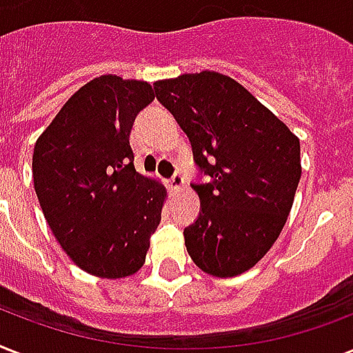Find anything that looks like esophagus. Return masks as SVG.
<instances>
[{
    "instance_id": "esophagus-1",
    "label": "esophagus",
    "mask_w": 353,
    "mask_h": 353,
    "mask_svg": "<svg viewBox=\"0 0 353 353\" xmlns=\"http://www.w3.org/2000/svg\"><path fill=\"white\" fill-rule=\"evenodd\" d=\"M168 183H170L172 190H181L183 185H185V179H183V176L179 174V172H176V174L170 177V181Z\"/></svg>"
}]
</instances>
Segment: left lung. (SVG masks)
Returning a JSON list of instances; mask_svg holds the SVG:
<instances>
[{"label": "left lung", "mask_w": 353, "mask_h": 353, "mask_svg": "<svg viewBox=\"0 0 353 353\" xmlns=\"http://www.w3.org/2000/svg\"><path fill=\"white\" fill-rule=\"evenodd\" d=\"M155 97L192 144L209 183H196L201 209L185 245L212 276L245 273L271 249L301 181L295 133L236 80L216 71L154 84Z\"/></svg>", "instance_id": "8db88e82"}]
</instances>
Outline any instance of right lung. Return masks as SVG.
Returning a JSON list of instances; mask_svg holds the SVG:
<instances>
[{
  "label": "right lung",
  "mask_w": 353,
  "mask_h": 353,
  "mask_svg": "<svg viewBox=\"0 0 353 353\" xmlns=\"http://www.w3.org/2000/svg\"><path fill=\"white\" fill-rule=\"evenodd\" d=\"M148 82L102 74L82 85L34 144V190L52 234L85 273L124 279L146 260L165 187L133 165L130 132Z\"/></svg>",
  "instance_id": "add662e5"
}]
</instances>
